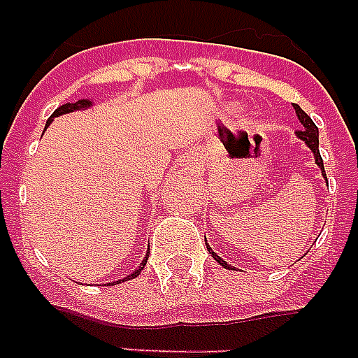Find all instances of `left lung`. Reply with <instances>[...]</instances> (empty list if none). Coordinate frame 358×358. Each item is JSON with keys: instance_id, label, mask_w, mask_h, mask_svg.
Listing matches in <instances>:
<instances>
[{"instance_id": "obj_1", "label": "left lung", "mask_w": 358, "mask_h": 358, "mask_svg": "<svg viewBox=\"0 0 358 358\" xmlns=\"http://www.w3.org/2000/svg\"><path fill=\"white\" fill-rule=\"evenodd\" d=\"M292 107H294V113H296L298 120H300V124H302V130L296 131V138L300 139V141H303V143H306V147H308V149L313 152L315 164L319 166V169H321V176L324 177V181H327V173H324V166H322L321 152H319V130H317L315 122H313V120H311V118L302 111V109H300V106H296V103H294ZM206 245H208V240H206ZM208 251H209V255H211V257H213V259L217 260L220 266H222V268H227V270H234V266L228 264L227 260L220 259L219 255H217V252H215L209 245H208Z\"/></svg>"}]
</instances>
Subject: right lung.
I'll list each match as a JSON object with an SVG mask.
<instances>
[{"instance_id":"obj_1","label":"right lung","mask_w":358,"mask_h":358,"mask_svg":"<svg viewBox=\"0 0 358 358\" xmlns=\"http://www.w3.org/2000/svg\"><path fill=\"white\" fill-rule=\"evenodd\" d=\"M92 106H94V101H92V99H88V98L87 99H85V98L77 99V101H73V103H64V106L58 107V109H56V111L52 113L50 117H48L47 126L50 124V122H52V120H55L56 117H60V115H67V113H73V111H85V109H90V107H92ZM47 126H45V128H47ZM147 260H149V255H145L143 260L139 262L138 268L131 271V273H128L126 278L118 279V281H113V283H107V285H118V283H122V281H128V279L138 278L139 273H141V270H143V268H145V264H147Z\"/></svg>"}]
</instances>
